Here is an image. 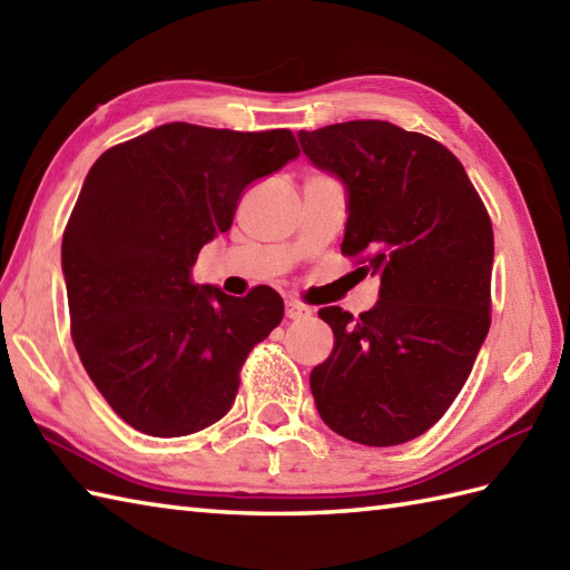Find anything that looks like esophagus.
I'll return each mask as SVG.
<instances>
[{
  "label": "esophagus",
  "mask_w": 570,
  "mask_h": 570,
  "mask_svg": "<svg viewBox=\"0 0 570 570\" xmlns=\"http://www.w3.org/2000/svg\"><path fill=\"white\" fill-rule=\"evenodd\" d=\"M311 316H313V311L306 304H301V301H286V318L306 321Z\"/></svg>",
  "instance_id": "34e87169"
}]
</instances>
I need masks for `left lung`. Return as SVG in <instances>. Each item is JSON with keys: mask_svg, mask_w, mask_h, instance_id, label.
Listing matches in <instances>:
<instances>
[{"mask_svg": "<svg viewBox=\"0 0 570 570\" xmlns=\"http://www.w3.org/2000/svg\"><path fill=\"white\" fill-rule=\"evenodd\" d=\"M301 149L347 188L341 252L380 276L360 313L325 306L335 347L311 372L321 419L362 445H399L439 421L490 331L494 237L463 164L380 119L298 131Z\"/></svg>", "mask_w": 570, "mask_h": 570, "instance_id": "8db88e82", "label": "left lung"}]
</instances>
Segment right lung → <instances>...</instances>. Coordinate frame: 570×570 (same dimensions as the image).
I'll list each match as a JSON object with an SVG mask.
<instances>
[{"label": "right lung", "mask_w": 570, "mask_h": 570, "mask_svg": "<svg viewBox=\"0 0 570 570\" xmlns=\"http://www.w3.org/2000/svg\"><path fill=\"white\" fill-rule=\"evenodd\" d=\"M288 129L161 125L92 164L63 233L70 335L105 402L156 439L220 421L249 350L284 318L274 288L245 298L190 278L252 180L296 159Z\"/></svg>", "instance_id": "obj_1"}]
</instances>
